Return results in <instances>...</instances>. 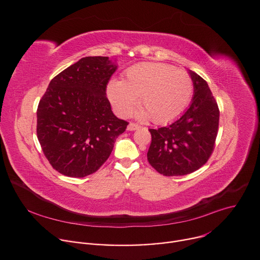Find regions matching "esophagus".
Returning a JSON list of instances; mask_svg holds the SVG:
<instances>
[{
    "instance_id": "esophagus-1",
    "label": "esophagus",
    "mask_w": 260,
    "mask_h": 260,
    "mask_svg": "<svg viewBox=\"0 0 260 260\" xmlns=\"http://www.w3.org/2000/svg\"><path fill=\"white\" fill-rule=\"evenodd\" d=\"M140 128V126L137 125V124H134V123H130L129 125H128V127H127V130L128 131H135V130H137Z\"/></svg>"
}]
</instances>
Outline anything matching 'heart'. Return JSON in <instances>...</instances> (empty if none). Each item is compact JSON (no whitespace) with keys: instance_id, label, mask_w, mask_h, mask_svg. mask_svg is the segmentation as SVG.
I'll return each instance as SVG.
<instances>
[{"instance_id":"obj_1","label":"heart","mask_w":260,"mask_h":260,"mask_svg":"<svg viewBox=\"0 0 260 260\" xmlns=\"http://www.w3.org/2000/svg\"><path fill=\"white\" fill-rule=\"evenodd\" d=\"M107 93L118 114H128L140 97L142 109L135 116L166 124L186 109L193 94V82L186 71L174 66L146 62L128 68L121 82L111 81Z\"/></svg>"}]
</instances>
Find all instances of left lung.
I'll return each mask as SVG.
<instances>
[{"label": "left lung", "mask_w": 260, "mask_h": 260, "mask_svg": "<svg viewBox=\"0 0 260 260\" xmlns=\"http://www.w3.org/2000/svg\"><path fill=\"white\" fill-rule=\"evenodd\" d=\"M194 92L187 111L172 124L149 129V164L165 176L190 174L204 166L214 149L219 110L207 82L189 70Z\"/></svg>", "instance_id": "1"}]
</instances>
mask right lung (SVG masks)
Returning <instances> with one entry per match:
<instances>
[{"label":"right lung","instance_id":"obj_1","mask_svg":"<svg viewBox=\"0 0 260 260\" xmlns=\"http://www.w3.org/2000/svg\"><path fill=\"white\" fill-rule=\"evenodd\" d=\"M117 69L108 56H86L51 80L39 103L37 134L57 172L85 177L108 159L128 123L117 118L106 88Z\"/></svg>","mask_w":260,"mask_h":260}]
</instances>
